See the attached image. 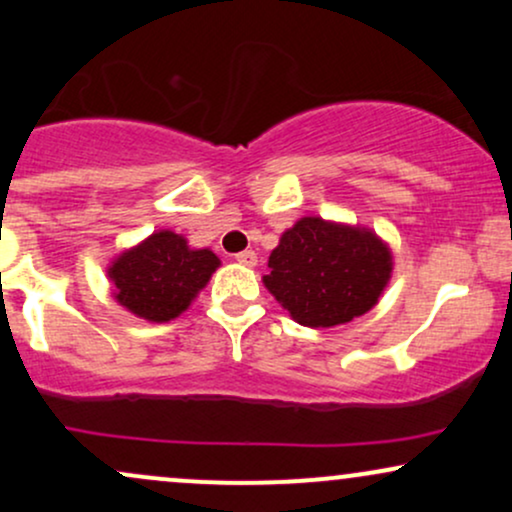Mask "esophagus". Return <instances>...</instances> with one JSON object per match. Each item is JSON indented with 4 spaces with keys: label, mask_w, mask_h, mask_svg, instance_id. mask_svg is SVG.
Wrapping results in <instances>:
<instances>
[{
    "label": "esophagus",
    "mask_w": 512,
    "mask_h": 512,
    "mask_svg": "<svg viewBox=\"0 0 512 512\" xmlns=\"http://www.w3.org/2000/svg\"><path fill=\"white\" fill-rule=\"evenodd\" d=\"M236 262L243 264V267H255L257 264V255L252 250H245V252H238L236 255Z\"/></svg>",
    "instance_id": "1"
}]
</instances>
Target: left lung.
<instances>
[{
	"mask_svg": "<svg viewBox=\"0 0 512 512\" xmlns=\"http://www.w3.org/2000/svg\"><path fill=\"white\" fill-rule=\"evenodd\" d=\"M264 286L303 327L346 325L366 315L392 276V250L358 223L303 216L281 233Z\"/></svg>",
	"mask_w": 512,
	"mask_h": 512,
	"instance_id": "left-lung-1",
	"label": "left lung"
}]
</instances>
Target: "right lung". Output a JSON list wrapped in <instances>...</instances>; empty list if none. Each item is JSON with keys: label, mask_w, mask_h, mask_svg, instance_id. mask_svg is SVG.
Returning a JSON list of instances; mask_svg holds the SVG:
<instances>
[{"label": "right lung", "mask_w": 512, "mask_h": 512, "mask_svg": "<svg viewBox=\"0 0 512 512\" xmlns=\"http://www.w3.org/2000/svg\"><path fill=\"white\" fill-rule=\"evenodd\" d=\"M221 260L209 248H190L180 233H151L110 262L113 298L146 322H170L185 313L209 284Z\"/></svg>", "instance_id": "1"}]
</instances>
